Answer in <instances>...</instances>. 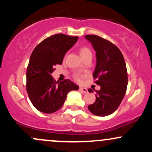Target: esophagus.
Here are the masks:
<instances>
[{
    "mask_svg": "<svg viewBox=\"0 0 152 152\" xmlns=\"http://www.w3.org/2000/svg\"><path fill=\"white\" fill-rule=\"evenodd\" d=\"M79 90L80 91H81V92L84 93V94H86V93H87V92H88V90H87V89H86V88L81 87V86H80V87H79Z\"/></svg>",
    "mask_w": 152,
    "mask_h": 152,
    "instance_id": "esophagus-1",
    "label": "esophagus"
}]
</instances>
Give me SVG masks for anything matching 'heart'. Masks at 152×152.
Returning <instances> with one entry per match:
<instances>
[{"label":"heart","mask_w":152,"mask_h":152,"mask_svg":"<svg viewBox=\"0 0 152 152\" xmlns=\"http://www.w3.org/2000/svg\"><path fill=\"white\" fill-rule=\"evenodd\" d=\"M79 53L81 56L82 57V58H84V57L87 56H91V52L87 47H81V48L79 49ZM75 79L77 80H81L82 79L83 76L82 75H79V74H75L74 75Z\"/></svg>","instance_id":"heart-1"}]
</instances>
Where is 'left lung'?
I'll use <instances>...</instances> for the list:
<instances>
[{"mask_svg":"<svg viewBox=\"0 0 152 152\" xmlns=\"http://www.w3.org/2000/svg\"><path fill=\"white\" fill-rule=\"evenodd\" d=\"M96 51V64L93 73L94 83L100 86L96 91V100L88 106L89 111L97 116L114 113L121 104L128 85V73L122 53L111 42L97 35L85 36ZM92 92V89H89Z\"/></svg>","mask_w":152,"mask_h":152,"instance_id":"1","label":"left lung"}]
</instances>
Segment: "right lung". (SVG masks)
<instances>
[{
    "mask_svg": "<svg viewBox=\"0 0 152 152\" xmlns=\"http://www.w3.org/2000/svg\"><path fill=\"white\" fill-rule=\"evenodd\" d=\"M78 37L64 34L52 35L36 46L26 70V91L34 107L44 113H53L61 107L71 90L79 86L69 79L56 81L51 73L61 65L65 54L77 42Z\"/></svg>",
    "mask_w": 152,
    "mask_h": 152,
    "instance_id": "add662e5",
    "label": "right lung"
}]
</instances>
